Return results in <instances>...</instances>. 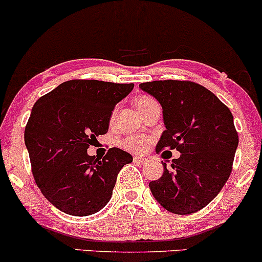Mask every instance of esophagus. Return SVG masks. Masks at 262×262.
I'll return each mask as SVG.
<instances>
[{
    "instance_id": "obj_1",
    "label": "esophagus",
    "mask_w": 262,
    "mask_h": 262,
    "mask_svg": "<svg viewBox=\"0 0 262 262\" xmlns=\"http://www.w3.org/2000/svg\"><path fill=\"white\" fill-rule=\"evenodd\" d=\"M134 162L139 163V164H146V163H148V159H146V158H144V157H139V155H136V157H134Z\"/></svg>"
}]
</instances>
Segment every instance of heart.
Masks as SVG:
<instances>
[{"instance_id":"obj_1","label":"heart","mask_w":262,"mask_h":262,"mask_svg":"<svg viewBox=\"0 0 262 262\" xmlns=\"http://www.w3.org/2000/svg\"><path fill=\"white\" fill-rule=\"evenodd\" d=\"M154 103L157 102L150 97H140V98L137 99V108L138 111H142V109L149 107ZM149 143H150V139L145 136H130L123 140V146L132 151H143L148 148Z\"/></svg>"}]
</instances>
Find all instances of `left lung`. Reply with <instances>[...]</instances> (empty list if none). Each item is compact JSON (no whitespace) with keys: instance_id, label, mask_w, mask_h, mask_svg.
Returning <instances> with one entry per match:
<instances>
[{"instance_id":"8db88e82","label":"left lung","mask_w":262,"mask_h":262,"mask_svg":"<svg viewBox=\"0 0 262 262\" xmlns=\"http://www.w3.org/2000/svg\"><path fill=\"white\" fill-rule=\"evenodd\" d=\"M139 88L163 108L165 130L157 151L177 149L162 178L149 183L154 199L178 215L201 210L219 194L232 169L238 137L230 109L203 85L185 80H154ZM165 150V151H168Z\"/></svg>"}]
</instances>
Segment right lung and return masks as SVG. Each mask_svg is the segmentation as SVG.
<instances>
[{
  "label": "right lung",
  "mask_w": 262,
  "mask_h": 262,
  "mask_svg": "<svg viewBox=\"0 0 262 262\" xmlns=\"http://www.w3.org/2000/svg\"><path fill=\"white\" fill-rule=\"evenodd\" d=\"M134 84L68 80L34 103L25 144L39 190L53 206L73 216L102 210L120 169L133 157L111 148L102 160L87 149L105 134L114 107Z\"/></svg>",
  "instance_id": "add662e5"
}]
</instances>
